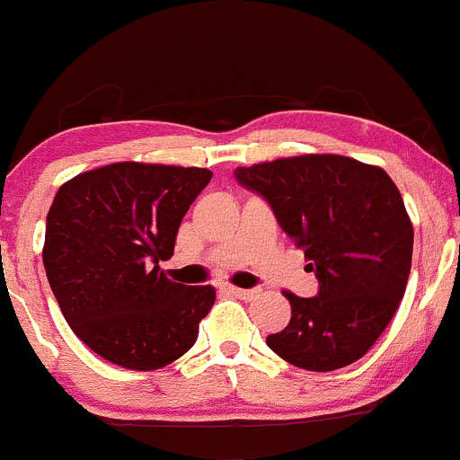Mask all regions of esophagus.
Segmentation results:
<instances>
[{"instance_id":"obj_1","label":"esophagus","mask_w":460,"mask_h":460,"mask_svg":"<svg viewBox=\"0 0 460 460\" xmlns=\"http://www.w3.org/2000/svg\"><path fill=\"white\" fill-rule=\"evenodd\" d=\"M226 290H228L230 295L239 296V299H252V296H257V290H243V288H234V286H228Z\"/></svg>"}]
</instances>
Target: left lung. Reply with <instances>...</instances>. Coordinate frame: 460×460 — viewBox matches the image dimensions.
Wrapping results in <instances>:
<instances>
[{
    "label": "left lung",
    "instance_id": "8db88e82",
    "mask_svg": "<svg viewBox=\"0 0 460 460\" xmlns=\"http://www.w3.org/2000/svg\"><path fill=\"white\" fill-rule=\"evenodd\" d=\"M234 179L272 208L319 281L316 296L283 292L292 319L265 343L312 372L361 358L399 310L410 277L414 230L399 188L385 170L341 155L236 168Z\"/></svg>",
    "mask_w": 460,
    "mask_h": 460
}]
</instances>
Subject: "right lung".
Returning a JSON list of instances; mask_svg holds the SVG:
<instances>
[{"label":"right lung","mask_w":460,"mask_h":460,"mask_svg":"<svg viewBox=\"0 0 460 460\" xmlns=\"http://www.w3.org/2000/svg\"><path fill=\"white\" fill-rule=\"evenodd\" d=\"M206 168L124 161L77 174L46 217L44 268L73 332L128 370H159L195 345L212 286L159 270L179 226L210 183Z\"/></svg>","instance_id":"obj_1"}]
</instances>
